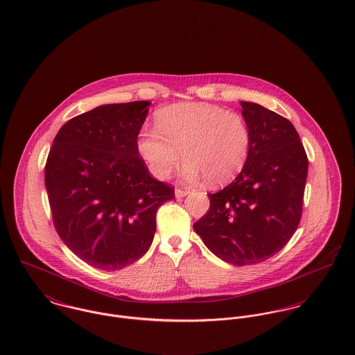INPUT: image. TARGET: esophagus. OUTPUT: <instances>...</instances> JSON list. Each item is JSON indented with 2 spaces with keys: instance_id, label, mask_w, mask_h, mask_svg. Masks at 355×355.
Returning <instances> with one entry per match:
<instances>
[{
  "instance_id": "34e87169",
  "label": "esophagus",
  "mask_w": 355,
  "mask_h": 355,
  "mask_svg": "<svg viewBox=\"0 0 355 355\" xmlns=\"http://www.w3.org/2000/svg\"><path fill=\"white\" fill-rule=\"evenodd\" d=\"M191 193L189 189H185V188H177L175 189V196L177 197H185L188 196Z\"/></svg>"
}]
</instances>
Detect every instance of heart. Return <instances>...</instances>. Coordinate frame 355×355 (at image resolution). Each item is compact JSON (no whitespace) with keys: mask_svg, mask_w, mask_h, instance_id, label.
Returning <instances> with one entry per match:
<instances>
[{"mask_svg":"<svg viewBox=\"0 0 355 355\" xmlns=\"http://www.w3.org/2000/svg\"><path fill=\"white\" fill-rule=\"evenodd\" d=\"M136 148L158 180L173 174L182 153L185 178L205 177L209 185L220 187L243 170L252 130L241 113L211 103H175L157 112L155 129L144 125L139 130Z\"/></svg>","mask_w":355,"mask_h":355,"instance_id":"1","label":"heart"}]
</instances>
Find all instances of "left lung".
<instances>
[{
  "mask_svg": "<svg viewBox=\"0 0 355 355\" xmlns=\"http://www.w3.org/2000/svg\"><path fill=\"white\" fill-rule=\"evenodd\" d=\"M241 106L252 130L250 155L230 185L208 195V212L193 225L215 256L239 267L272 257L290 241L308 177V155L294 125L257 103Z\"/></svg>",
  "mask_w": 355,
  "mask_h": 355,
  "instance_id": "obj_1",
  "label": "left lung"
}]
</instances>
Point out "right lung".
<instances>
[{"instance_id":"add662e5","label":"right lung","mask_w":355,"mask_h":355,"mask_svg":"<svg viewBox=\"0 0 355 355\" xmlns=\"http://www.w3.org/2000/svg\"><path fill=\"white\" fill-rule=\"evenodd\" d=\"M148 105H103L69 119L46 160L54 227L79 259L99 270H121L146 254L159 207L174 198V188L153 178L136 148Z\"/></svg>"}]
</instances>
